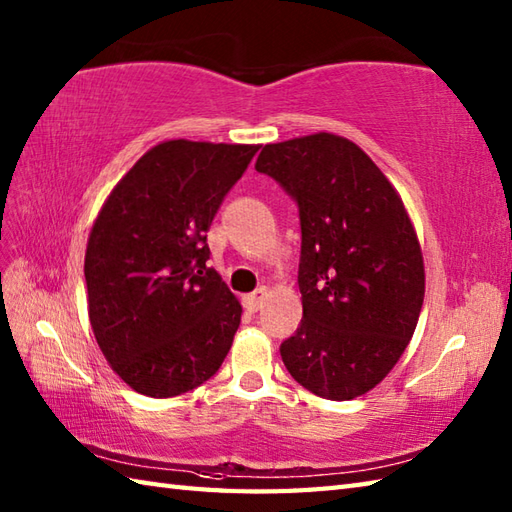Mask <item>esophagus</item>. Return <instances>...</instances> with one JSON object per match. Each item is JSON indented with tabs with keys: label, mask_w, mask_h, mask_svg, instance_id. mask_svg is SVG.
<instances>
[{
	"label": "esophagus",
	"mask_w": 512,
	"mask_h": 512,
	"mask_svg": "<svg viewBox=\"0 0 512 512\" xmlns=\"http://www.w3.org/2000/svg\"><path fill=\"white\" fill-rule=\"evenodd\" d=\"M266 297H268V288H259V290L253 292V295H246V297H244V308H246L248 312H257L259 308L264 306Z\"/></svg>",
	"instance_id": "34e87169"
}]
</instances>
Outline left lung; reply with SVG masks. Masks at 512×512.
I'll return each instance as SVG.
<instances>
[{
    "instance_id": "obj_1",
    "label": "left lung",
    "mask_w": 512,
    "mask_h": 512,
    "mask_svg": "<svg viewBox=\"0 0 512 512\" xmlns=\"http://www.w3.org/2000/svg\"><path fill=\"white\" fill-rule=\"evenodd\" d=\"M255 169L299 204L303 319L279 352L312 394L352 400L400 361L424 301L422 250L394 184L352 140L266 145Z\"/></svg>"
}]
</instances>
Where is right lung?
Masks as SVG:
<instances>
[{
	"instance_id": "right-lung-1",
	"label": "right lung",
	"mask_w": 512,
	"mask_h": 512,
	"mask_svg": "<svg viewBox=\"0 0 512 512\" xmlns=\"http://www.w3.org/2000/svg\"><path fill=\"white\" fill-rule=\"evenodd\" d=\"M259 145L162 140L118 180L85 250L90 325L134 391L171 398L209 380L242 306L206 268V231Z\"/></svg>"
}]
</instances>
